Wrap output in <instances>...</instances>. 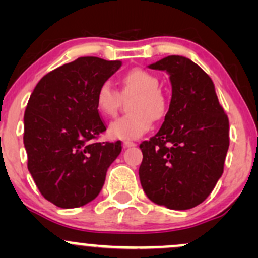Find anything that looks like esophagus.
I'll return each instance as SVG.
<instances>
[{"label":"esophagus","mask_w":258,"mask_h":258,"mask_svg":"<svg viewBox=\"0 0 258 258\" xmlns=\"http://www.w3.org/2000/svg\"><path fill=\"white\" fill-rule=\"evenodd\" d=\"M123 146L124 147H134V146H136V144L132 141H123Z\"/></svg>","instance_id":"34e87169"}]
</instances>
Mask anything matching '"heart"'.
<instances>
[{
	"mask_svg": "<svg viewBox=\"0 0 258 258\" xmlns=\"http://www.w3.org/2000/svg\"><path fill=\"white\" fill-rule=\"evenodd\" d=\"M123 95L136 93L130 110L131 114L116 119L108 126V135L113 139L135 140L141 137L152 126V118L163 117L167 101L161 92L160 81L151 72L134 69L121 79ZM96 106L101 113L112 117L119 106V95L108 82L102 83L96 93Z\"/></svg>",
	"mask_w": 258,
	"mask_h": 258,
	"instance_id": "1",
	"label": "heart"
}]
</instances>
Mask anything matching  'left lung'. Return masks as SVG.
Here are the masks:
<instances>
[{
	"mask_svg": "<svg viewBox=\"0 0 258 258\" xmlns=\"http://www.w3.org/2000/svg\"><path fill=\"white\" fill-rule=\"evenodd\" d=\"M148 69L166 71L172 86L160 131L140 145L139 175L148 199L188 210L209 197L223 173L230 126L209 75L183 56H167Z\"/></svg>",
	"mask_w": 258,
	"mask_h": 258,
	"instance_id": "obj_1",
	"label": "left lung"
}]
</instances>
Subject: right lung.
Masks as SVG:
<instances>
[{"instance_id":"add662e5","label":"right lung","mask_w":258,"mask_h":258,"mask_svg":"<svg viewBox=\"0 0 258 258\" xmlns=\"http://www.w3.org/2000/svg\"><path fill=\"white\" fill-rule=\"evenodd\" d=\"M121 61L80 57L43 76L25 111L27 167L41 195L61 209H75L98 196L121 141L91 142L106 127L98 114V87Z\"/></svg>"}]
</instances>
